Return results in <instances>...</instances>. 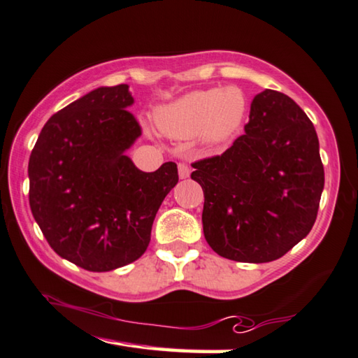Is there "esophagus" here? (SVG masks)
I'll list each match as a JSON object with an SVG mask.
<instances>
[{
    "instance_id": "esophagus-1",
    "label": "esophagus",
    "mask_w": 358,
    "mask_h": 358,
    "mask_svg": "<svg viewBox=\"0 0 358 358\" xmlns=\"http://www.w3.org/2000/svg\"><path fill=\"white\" fill-rule=\"evenodd\" d=\"M189 173H191L189 166L185 164V162H180V164H178V175H180V178H181V180L187 178V177H189Z\"/></svg>"
}]
</instances>
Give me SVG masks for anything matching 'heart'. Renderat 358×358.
Returning <instances> with one entry per match:
<instances>
[{
  "label": "heart",
  "mask_w": 358,
  "mask_h": 358,
  "mask_svg": "<svg viewBox=\"0 0 358 358\" xmlns=\"http://www.w3.org/2000/svg\"><path fill=\"white\" fill-rule=\"evenodd\" d=\"M247 113L243 89L194 90L155 111V122L172 139H191L199 134L205 145H217L241 127Z\"/></svg>",
  "instance_id": "b5f03b06"
}]
</instances>
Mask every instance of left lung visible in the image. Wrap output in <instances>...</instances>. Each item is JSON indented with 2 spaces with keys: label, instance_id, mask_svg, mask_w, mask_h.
<instances>
[{
  "label": "left lung",
  "instance_id": "left-lung-1",
  "mask_svg": "<svg viewBox=\"0 0 358 358\" xmlns=\"http://www.w3.org/2000/svg\"><path fill=\"white\" fill-rule=\"evenodd\" d=\"M192 167L205 196L203 235L220 257L274 262L315 224L324 189L320 141L288 95L271 89L255 95L244 134Z\"/></svg>",
  "mask_w": 358,
  "mask_h": 358
}]
</instances>
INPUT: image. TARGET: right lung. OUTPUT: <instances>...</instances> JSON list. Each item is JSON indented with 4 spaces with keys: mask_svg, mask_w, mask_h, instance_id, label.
I'll use <instances>...</instances> for the list:
<instances>
[{
    "mask_svg": "<svg viewBox=\"0 0 358 358\" xmlns=\"http://www.w3.org/2000/svg\"><path fill=\"white\" fill-rule=\"evenodd\" d=\"M128 84L99 87L50 117L32 148L29 206L57 255L106 272L147 250L177 164L142 172L127 150L141 136Z\"/></svg>",
    "mask_w": 358,
    "mask_h": 358,
    "instance_id": "right-lung-1",
    "label": "right lung"
}]
</instances>
